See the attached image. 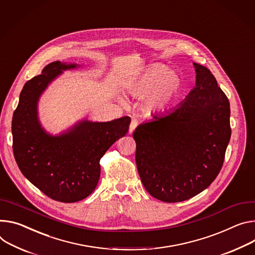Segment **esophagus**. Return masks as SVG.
<instances>
[{"label": "esophagus", "instance_id": "1", "mask_svg": "<svg viewBox=\"0 0 255 255\" xmlns=\"http://www.w3.org/2000/svg\"><path fill=\"white\" fill-rule=\"evenodd\" d=\"M137 125H138V121H137L136 119H132V121H131V123H130V127H129V133H130V134L133 133V131L135 130V128L137 127Z\"/></svg>", "mask_w": 255, "mask_h": 255}]
</instances>
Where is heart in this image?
<instances>
[{"label":"heart","instance_id":"1","mask_svg":"<svg viewBox=\"0 0 255 255\" xmlns=\"http://www.w3.org/2000/svg\"><path fill=\"white\" fill-rule=\"evenodd\" d=\"M181 81L177 73L164 66H153L128 85V92L137 99L147 97L144 107L148 112L165 110L177 97Z\"/></svg>","mask_w":255,"mask_h":255}]
</instances>
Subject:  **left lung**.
<instances>
[{
    "label": "left lung",
    "instance_id": "obj_1",
    "mask_svg": "<svg viewBox=\"0 0 255 255\" xmlns=\"http://www.w3.org/2000/svg\"><path fill=\"white\" fill-rule=\"evenodd\" d=\"M193 65L195 86L185 101L133 132L143 186L165 202L187 200L210 186L231 137L228 98L206 67Z\"/></svg>",
    "mask_w": 255,
    "mask_h": 255
}]
</instances>
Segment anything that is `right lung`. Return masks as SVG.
<instances>
[{
	"label": "right lung",
	"mask_w": 255,
	"mask_h": 255,
	"mask_svg": "<svg viewBox=\"0 0 255 255\" xmlns=\"http://www.w3.org/2000/svg\"><path fill=\"white\" fill-rule=\"evenodd\" d=\"M80 67L60 61L50 63L41 74L28 80L13 114V152L26 179L54 200L76 202L97 187L100 159L128 132V116L110 122L81 120L59 135L48 133L38 120L42 92L63 71Z\"/></svg>",
	"instance_id": "add662e5"
}]
</instances>
